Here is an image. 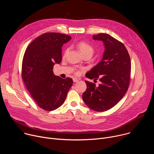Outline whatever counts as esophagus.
<instances>
[{
  "mask_svg": "<svg viewBox=\"0 0 154 154\" xmlns=\"http://www.w3.org/2000/svg\"><path fill=\"white\" fill-rule=\"evenodd\" d=\"M73 81H74V82H77L79 81V79H77V78H74V79H73Z\"/></svg>",
  "mask_w": 154,
  "mask_h": 154,
  "instance_id": "34e87169",
  "label": "esophagus"
}]
</instances>
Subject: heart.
Wrapping results in <instances>:
<instances>
[{"mask_svg": "<svg viewBox=\"0 0 154 154\" xmlns=\"http://www.w3.org/2000/svg\"><path fill=\"white\" fill-rule=\"evenodd\" d=\"M77 47L83 55L88 54H93L94 52L93 48L90 45V44H88L85 41H80L77 44ZM66 52H67V51H66L64 54H66Z\"/></svg>", "mask_w": 154, "mask_h": 154, "instance_id": "1", "label": "heart"}]
</instances>
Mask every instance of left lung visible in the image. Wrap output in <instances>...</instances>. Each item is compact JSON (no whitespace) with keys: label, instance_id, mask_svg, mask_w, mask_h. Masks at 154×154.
Here are the masks:
<instances>
[{"label":"left lung","instance_id":"obj_1","mask_svg":"<svg viewBox=\"0 0 154 154\" xmlns=\"http://www.w3.org/2000/svg\"><path fill=\"white\" fill-rule=\"evenodd\" d=\"M93 39L103 42L105 51L102 60L86 77L101 82L85 81L87 86L82 98L85 104L96 112H105L116 105L124 97L129 86L131 63L123 44L106 33L93 35Z\"/></svg>","mask_w":154,"mask_h":154}]
</instances>
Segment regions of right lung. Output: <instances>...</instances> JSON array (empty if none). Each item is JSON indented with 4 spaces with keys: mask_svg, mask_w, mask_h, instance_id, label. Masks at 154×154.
<instances>
[{
    "mask_svg": "<svg viewBox=\"0 0 154 154\" xmlns=\"http://www.w3.org/2000/svg\"><path fill=\"white\" fill-rule=\"evenodd\" d=\"M71 39L60 33H46L34 39L26 50L22 78L37 105L53 111L63 105L72 85V79L54 74L53 67L62 60L61 48Z\"/></svg>",
    "mask_w": 154,
    "mask_h": 154,
    "instance_id": "add662e5",
    "label": "right lung"
}]
</instances>
